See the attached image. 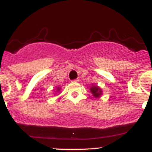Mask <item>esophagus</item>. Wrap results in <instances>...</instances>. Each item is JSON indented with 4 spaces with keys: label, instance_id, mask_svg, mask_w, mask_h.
I'll list each match as a JSON object with an SVG mask.
<instances>
[{
    "label": "esophagus",
    "instance_id": "1",
    "mask_svg": "<svg viewBox=\"0 0 152 152\" xmlns=\"http://www.w3.org/2000/svg\"><path fill=\"white\" fill-rule=\"evenodd\" d=\"M78 81H79V79H75V80H73V82H75V83H76V82H78Z\"/></svg>",
    "mask_w": 152,
    "mask_h": 152
}]
</instances>
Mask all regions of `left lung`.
I'll return each instance as SVG.
<instances>
[{"label": "left lung", "instance_id": "obj_1", "mask_svg": "<svg viewBox=\"0 0 152 152\" xmlns=\"http://www.w3.org/2000/svg\"><path fill=\"white\" fill-rule=\"evenodd\" d=\"M90 91H91L93 96H94V98H99L102 94V90L101 88H99L98 86H96V85H92L90 87Z\"/></svg>", "mask_w": 152, "mask_h": 152}]
</instances>
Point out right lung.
Here are the masks:
<instances>
[{"instance_id":"add662e5","label":"right lung","mask_w":152,"mask_h":152,"mask_svg":"<svg viewBox=\"0 0 152 152\" xmlns=\"http://www.w3.org/2000/svg\"><path fill=\"white\" fill-rule=\"evenodd\" d=\"M56 89H57L56 90H57L58 92V91H59L60 90H61V86H57V87H56Z\"/></svg>"}]
</instances>
